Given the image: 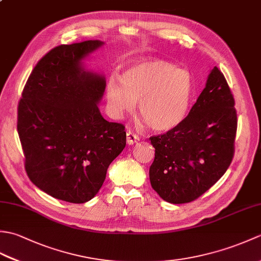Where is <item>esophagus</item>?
Here are the masks:
<instances>
[{
	"label": "esophagus",
	"instance_id": "obj_1",
	"mask_svg": "<svg viewBox=\"0 0 261 261\" xmlns=\"http://www.w3.org/2000/svg\"><path fill=\"white\" fill-rule=\"evenodd\" d=\"M138 141H139V137H138L136 134H134L132 131L126 132V143L127 145H134V143H137Z\"/></svg>",
	"mask_w": 261,
	"mask_h": 261
}]
</instances>
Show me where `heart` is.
I'll list each match as a JSON object with an SVG mask.
<instances>
[{"label": "heart", "mask_w": 261, "mask_h": 261, "mask_svg": "<svg viewBox=\"0 0 261 261\" xmlns=\"http://www.w3.org/2000/svg\"><path fill=\"white\" fill-rule=\"evenodd\" d=\"M188 71L175 68L163 59L143 60L131 66L121 79L112 75L107 85V99L112 116L120 119L135 110L154 131L174 129L184 120L192 96Z\"/></svg>", "instance_id": "heart-1"}]
</instances>
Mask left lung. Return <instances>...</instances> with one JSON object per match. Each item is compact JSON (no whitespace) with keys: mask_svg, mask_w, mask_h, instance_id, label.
<instances>
[{"mask_svg":"<svg viewBox=\"0 0 261 261\" xmlns=\"http://www.w3.org/2000/svg\"><path fill=\"white\" fill-rule=\"evenodd\" d=\"M234 104L224 75L214 67L186 118L166 134L149 138L154 148L149 177L164 201H195L224 175L234 156Z\"/></svg>","mask_w":261,"mask_h":261,"instance_id":"left-lung-1","label":"left lung"}]
</instances>
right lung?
<instances>
[{"instance_id": "1", "label": "right lung", "mask_w": 261, "mask_h": 261, "mask_svg": "<svg viewBox=\"0 0 261 261\" xmlns=\"http://www.w3.org/2000/svg\"><path fill=\"white\" fill-rule=\"evenodd\" d=\"M102 45L87 40L53 48L31 71L18 104L28 177L48 195L69 203L95 196L125 147V126L105 120L97 108L104 77L81 64Z\"/></svg>"}]
</instances>
